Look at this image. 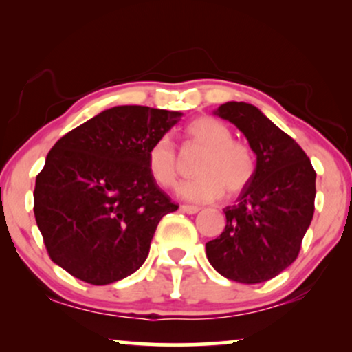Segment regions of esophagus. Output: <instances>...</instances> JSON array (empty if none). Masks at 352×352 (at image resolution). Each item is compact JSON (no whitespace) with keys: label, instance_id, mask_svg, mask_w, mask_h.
<instances>
[{"label":"esophagus","instance_id":"34e87169","mask_svg":"<svg viewBox=\"0 0 352 352\" xmlns=\"http://www.w3.org/2000/svg\"><path fill=\"white\" fill-rule=\"evenodd\" d=\"M181 211H184V213H187V214H195V213H199L200 208H199V206H194V205H182Z\"/></svg>","mask_w":352,"mask_h":352}]
</instances>
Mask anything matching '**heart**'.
<instances>
[{
	"label": "heart",
	"mask_w": 352,
	"mask_h": 352,
	"mask_svg": "<svg viewBox=\"0 0 352 352\" xmlns=\"http://www.w3.org/2000/svg\"><path fill=\"white\" fill-rule=\"evenodd\" d=\"M186 138L204 148L195 165L199 173L194 179L177 187V195L192 204H210L226 194H239L256 173V157L248 144L235 141L224 123L210 117L192 120ZM147 170L162 187H173L177 181V157L171 141L160 138L147 152Z\"/></svg>",
	"instance_id": "1"
}]
</instances>
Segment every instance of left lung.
Here are the masks:
<instances>
[{
    "label": "left lung",
    "instance_id": "8db88e82",
    "mask_svg": "<svg viewBox=\"0 0 352 352\" xmlns=\"http://www.w3.org/2000/svg\"><path fill=\"white\" fill-rule=\"evenodd\" d=\"M247 138L256 173L226 206V228L206 243V258L221 276L261 283L290 266L314 214L316 171L305 151L258 107L226 102L213 112Z\"/></svg>",
    "mask_w": 352,
    "mask_h": 352
}]
</instances>
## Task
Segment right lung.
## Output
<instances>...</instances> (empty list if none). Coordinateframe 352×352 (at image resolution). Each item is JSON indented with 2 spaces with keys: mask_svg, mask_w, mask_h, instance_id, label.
Returning <instances> with one entry per match:
<instances>
[{
  "mask_svg": "<svg viewBox=\"0 0 352 352\" xmlns=\"http://www.w3.org/2000/svg\"><path fill=\"white\" fill-rule=\"evenodd\" d=\"M181 117L117 105L54 144L36 176L33 211L57 266L93 285L142 266L160 219L177 210L148 175L147 152Z\"/></svg>",
  "mask_w": 352,
  "mask_h": 352,
  "instance_id": "1",
  "label": "right lung"
}]
</instances>
